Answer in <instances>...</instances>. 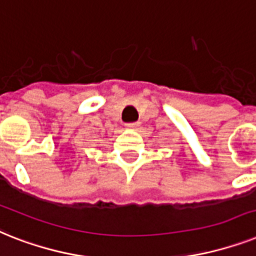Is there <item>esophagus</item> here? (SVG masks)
<instances>
[{"label":"esophagus","instance_id":"esophagus-1","mask_svg":"<svg viewBox=\"0 0 256 256\" xmlns=\"http://www.w3.org/2000/svg\"><path fill=\"white\" fill-rule=\"evenodd\" d=\"M140 126V124L139 122H132V124H126V128H130V130H136V128Z\"/></svg>","mask_w":256,"mask_h":256}]
</instances>
